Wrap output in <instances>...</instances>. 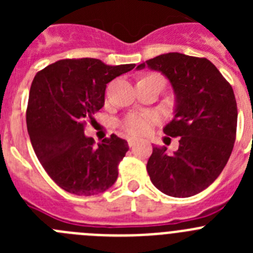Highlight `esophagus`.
<instances>
[{
    "instance_id": "1",
    "label": "esophagus",
    "mask_w": 253,
    "mask_h": 253,
    "mask_svg": "<svg viewBox=\"0 0 253 253\" xmlns=\"http://www.w3.org/2000/svg\"><path fill=\"white\" fill-rule=\"evenodd\" d=\"M135 144H137V139H134V138H128V146L130 147V148L135 146Z\"/></svg>"
}]
</instances>
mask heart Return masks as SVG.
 I'll list each match as a JSON object with an SVG mask.
<instances>
[{
	"label": "heart",
	"instance_id": "obj_1",
	"mask_svg": "<svg viewBox=\"0 0 253 253\" xmlns=\"http://www.w3.org/2000/svg\"><path fill=\"white\" fill-rule=\"evenodd\" d=\"M152 77H160L157 75H148L144 76L142 80L144 78H152ZM156 119L154 116L149 115V114H128L125 116L122 122V128L125 133H128L129 135H133V137H140V135H144V134L148 133L151 130L152 125L154 124Z\"/></svg>",
	"mask_w": 253,
	"mask_h": 253
}]
</instances>
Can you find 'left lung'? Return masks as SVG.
<instances>
[{"mask_svg":"<svg viewBox=\"0 0 253 253\" xmlns=\"http://www.w3.org/2000/svg\"><path fill=\"white\" fill-rule=\"evenodd\" d=\"M160 71L176 93L175 118L163 131L178 149L153 147L147 162L152 184L173 198L202 193L216 180L233 151L237 102L229 82L207 58L167 53L137 67Z\"/></svg>","mask_w":253,"mask_h":253,"instance_id":"left-lung-1","label":"left lung"}]
</instances>
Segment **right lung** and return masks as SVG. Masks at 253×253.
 <instances>
[{"mask_svg":"<svg viewBox=\"0 0 253 253\" xmlns=\"http://www.w3.org/2000/svg\"><path fill=\"white\" fill-rule=\"evenodd\" d=\"M134 67L106 66L95 58L60 59L35 75L26 109L29 137L43 169L67 193L97 195L118 178L126 140L111 134L95 146L84 131L104 106L106 84Z\"/></svg>","mask_w":253,"mask_h":253,"instance_id":"add662e5","label":"right lung"}]
</instances>
